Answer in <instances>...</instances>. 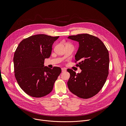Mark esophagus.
<instances>
[{
	"mask_svg": "<svg viewBox=\"0 0 126 126\" xmlns=\"http://www.w3.org/2000/svg\"><path fill=\"white\" fill-rule=\"evenodd\" d=\"M66 69L65 68H62V72H65V71H66Z\"/></svg>",
	"mask_w": 126,
	"mask_h": 126,
	"instance_id": "esophagus-1",
	"label": "esophagus"
}]
</instances>
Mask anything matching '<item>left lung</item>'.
<instances>
[{"label":"left lung","instance_id":"left-lung-1","mask_svg":"<svg viewBox=\"0 0 126 126\" xmlns=\"http://www.w3.org/2000/svg\"><path fill=\"white\" fill-rule=\"evenodd\" d=\"M68 38L79 42L75 62L79 61L76 66L82 70L76 74L73 70L67 69L70 74L68 88L79 98H91L101 90L108 76V50L99 38L90 34L71 35Z\"/></svg>","mask_w":126,"mask_h":126}]
</instances>
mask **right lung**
<instances>
[{"label":"right lung","mask_w":126,"mask_h":126,"mask_svg":"<svg viewBox=\"0 0 126 126\" xmlns=\"http://www.w3.org/2000/svg\"><path fill=\"white\" fill-rule=\"evenodd\" d=\"M59 36L45 34L32 35L22 40L14 55V75L20 87L27 95L40 98L49 94L61 72V69H52L44 63L51 54L52 46Z\"/></svg>","instance_id":"1"}]
</instances>
